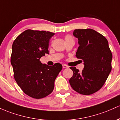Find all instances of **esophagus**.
Listing matches in <instances>:
<instances>
[{
  "mask_svg": "<svg viewBox=\"0 0 120 120\" xmlns=\"http://www.w3.org/2000/svg\"><path fill=\"white\" fill-rule=\"evenodd\" d=\"M63 68H68V65H65V64H63Z\"/></svg>",
  "mask_w": 120,
  "mask_h": 120,
  "instance_id": "esophagus-1",
  "label": "esophagus"
}]
</instances>
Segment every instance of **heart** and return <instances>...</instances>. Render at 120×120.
Returning <instances> with one entry per match:
<instances>
[{
  "instance_id": "b5f03b06",
  "label": "heart",
  "mask_w": 120,
  "mask_h": 120,
  "mask_svg": "<svg viewBox=\"0 0 120 120\" xmlns=\"http://www.w3.org/2000/svg\"><path fill=\"white\" fill-rule=\"evenodd\" d=\"M70 39H72V37H71L70 35H67L65 37V40H70Z\"/></svg>"
}]
</instances>
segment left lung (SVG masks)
I'll return each instance as SVG.
<instances>
[{
	"label": "left lung",
	"instance_id": "1",
	"mask_svg": "<svg viewBox=\"0 0 120 120\" xmlns=\"http://www.w3.org/2000/svg\"><path fill=\"white\" fill-rule=\"evenodd\" d=\"M73 35L79 44L76 56L84 61V68L79 72L76 67H70L73 75L69 83L77 93L90 95L105 84L112 70V53L107 39L92 29L75 30Z\"/></svg>",
	"mask_w": 120,
	"mask_h": 120
}]
</instances>
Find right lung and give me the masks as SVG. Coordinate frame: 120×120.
Returning a JSON list of instances; mask_svg holds the SVG:
<instances>
[{
	"label": "right lung",
	"mask_w": 120,
	"mask_h": 120,
	"mask_svg": "<svg viewBox=\"0 0 120 120\" xmlns=\"http://www.w3.org/2000/svg\"><path fill=\"white\" fill-rule=\"evenodd\" d=\"M55 33L27 30L16 38L12 47L11 63L14 76L24 93L32 98H44L53 91L55 80L62 65L43 64L40 59L49 53V39Z\"/></svg>",
	"instance_id": "add662e5"
}]
</instances>
